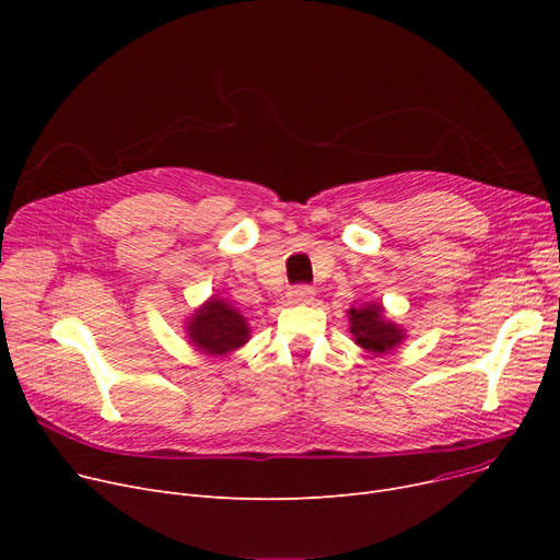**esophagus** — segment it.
Wrapping results in <instances>:
<instances>
[{
  "label": "esophagus",
  "mask_w": 560,
  "mask_h": 560,
  "mask_svg": "<svg viewBox=\"0 0 560 560\" xmlns=\"http://www.w3.org/2000/svg\"><path fill=\"white\" fill-rule=\"evenodd\" d=\"M313 298H315V292L311 288L298 285L288 292V304H311Z\"/></svg>",
  "instance_id": "1"
}]
</instances>
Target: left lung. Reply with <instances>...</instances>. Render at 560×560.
Here are the masks:
<instances>
[{"label":"left lung","mask_w":560,"mask_h":560,"mask_svg":"<svg viewBox=\"0 0 560 560\" xmlns=\"http://www.w3.org/2000/svg\"><path fill=\"white\" fill-rule=\"evenodd\" d=\"M347 315L351 340L370 354H388L406 340V329L386 315L381 302H365L359 308L351 306Z\"/></svg>","instance_id":"1"}]
</instances>
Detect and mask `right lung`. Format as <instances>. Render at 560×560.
I'll return each instance as SVG.
<instances>
[{
	"instance_id": "add662e5",
	"label": "right lung",
	"mask_w": 560,
	"mask_h": 560,
	"mask_svg": "<svg viewBox=\"0 0 560 560\" xmlns=\"http://www.w3.org/2000/svg\"><path fill=\"white\" fill-rule=\"evenodd\" d=\"M184 334L190 347L209 357H229L252 338L247 317L220 295H211L184 319Z\"/></svg>"
}]
</instances>
